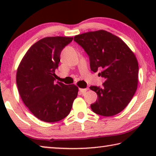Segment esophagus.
I'll use <instances>...</instances> for the list:
<instances>
[{
	"label": "esophagus",
	"instance_id": "1",
	"mask_svg": "<svg viewBox=\"0 0 156 156\" xmlns=\"http://www.w3.org/2000/svg\"><path fill=\"white\" fill-rule=\"evenodd\" d=\"M89 90V88L87 87L85 89H79V91H80L82 94H84L87 91Z\"/></svg>",
	"mask_w": 156,
	"mask_h": 156
}]
</instances>
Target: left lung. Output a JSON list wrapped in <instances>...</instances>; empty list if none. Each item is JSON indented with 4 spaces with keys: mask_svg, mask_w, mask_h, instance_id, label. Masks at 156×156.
<instances>
[{
    "mask_svg": "<svg viewBox=\"0 0 156 156\" xmlns=\"http://www.w3.org/2000/svg\"><path fill=\"white\" fill-rule=\"evenodd\" d=\"M88 55L92 72L105 79L102 87L91 86L98 100L91 105L97 114L112 116L125 109L135 94L138 63L135 55L118 36L105 30L89 31L73 39Z\"/></svg>",
    "mask_w": 156,
    "mask_h": 156,
    "instance_id": "left-lung-1",
    "label": "left lung"
}]
</instances>
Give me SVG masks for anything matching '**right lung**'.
<instances>
[{"instance_id":"1","label":"right lung","mask_w":156,"mask_h":156,"mask_svg":"<svg viewBox=\"0 0 156 156\" xmlns=\"http://www.w3.org/2000/svg\"><path fill=\"white\" fill-rule=\"evenodd\" d=\"M70 37H47L34 44L18 66L16 84L25 106L39 120L54 122L69 115L78 88L55 82L62 50Z\"/></svg>"}]
</instances>
